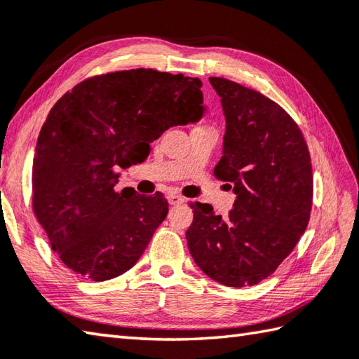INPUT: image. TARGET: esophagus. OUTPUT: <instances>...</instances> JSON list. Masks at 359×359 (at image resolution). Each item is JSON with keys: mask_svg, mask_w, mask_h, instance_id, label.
Returning <instances> with one entry per match:
<instances>
[{"mask_svg": "<svg viewBox=\"0 0 359 359\" xmlns=\"http://www.w3.org/2000/svg\"><path fill=\"white\" fill-rule=\"evenodd\" d=\"M168 201H170L171 205H179V203H184L185 202V199L182 198V196H179V194H171L170 198H168Z\"/></svg>", "mask_w": 359, "mask_h": 359, "instance_id": "obj_1", "label": "esophagus"}]
</instances>
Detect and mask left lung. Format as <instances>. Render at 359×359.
Instances as JSON below:
<instances>
[{
    "mask_svg": "<svg viewBox=\"0 0 359 359\" xmlns=\"http://www.w3.org/2000/svg\"><path fill=\"white\" fill-rule=\"evenodd\" d=\"M226 115L224 154L215 177L233 185L227 216L191 202L189 254L203 273L230 287L254 286L276 272L306 230L313 168L297 123L269 97L210 77Z\"/></svg>",
    "mask_w": 359,
    "mask_h": 359,
    "instance_id": "1",
    "label": "left lung"
}]
</instances>
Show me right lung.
<instances>
[{
  "mask_svg": "<svg viewBox=\"0 0 359 359\" xmlns=\"http://www.w3.org/2000/svg\"><path fill=\"white\" fill-rule=\"evenodd\" d=\"M198 77L152 68L82 81L54 104L32 163V212L67 268L93 282L135 264L168 215V201L115 191L166 129L203 114Z\"/></svg>",
  "mask_w": 359,
  "mask_h": 359,
  "instance_id": "add662e5",
  "label": "right lung"
}]
</instances>
